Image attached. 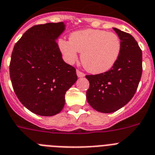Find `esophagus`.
Here are the masks:
<instances>
[{"label": "esophagus", "instance_id": "esophagus-1", "mask_svg": "<svg viewBox=\"0 0 155 155\" xmlns=\"http://www.w3.org/2000/svg\"><path fill=\"white\" fill-rule=\"evenodd\" d=\"M76 74H77L78 77H84L85 75V74L84 72H82L81 71H80V70H76Z\"/></svg>", "mask_w": 155, "mask_h": 155}]
</instances>
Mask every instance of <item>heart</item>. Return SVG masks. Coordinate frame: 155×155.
Returning a JSON list of instances; mask_svg holds the SVG:
<instances>
[{
  "label": "heart",
  "instance_id": "heart-1",
  "mask_svg": "<svg viewBox=\"0 0 155 155\" xmlns=\"http://www.w3.org/2000/svg\"><path fill=\"white\" fill-rule=\"evenodd\" d=\"M58 46L68 63L73 64L82 53L81 61L92 73H102L114 67L120 52L121 41L113 32L95 29L75 31L70 39L60 38Z\"/></svg>",
  "mask_w": 155,
  "mask_h": 155
}]
</instances>
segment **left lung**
I'll list each match as a JSON object with an SVG mask.
<instances>
[{
  "mask_svg": "<svg viewBox=\"0 0 155 155\" xmlns=\"http://www.w3.org/2000/svg\"><path fill=\"white\" fill-rule=\"evenodd\" d=\"M121 41V52L110 70L87 75L90 83L87 100L93 109L110 114L120 110L132 99L141 79L142 50L130 34L114 28Z\"/></svg>",
  "mask_w": 155,
  "mask_h": 155,
  "instance_id": "1",
  "label": "left lung"
}]
</instances>
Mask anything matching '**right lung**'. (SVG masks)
<instances>
[{"instance_id": "1", "label": "right lung", "mask_w": 155, "mask_h": 155, "mask_svg": "<svg viewBox=\"0 0 155 155\" xmlns=\"http://www.w3.org/2000/svg\"><path fill=\"white\" fill-rule=\"evenodd\" d=\"M63 22L35 25L15 43L9 73L15 94L23 106L40 116L59 114L68 90L77 80L73 66L62 59L56 39Z\"/></svg>"}]
</instances>
